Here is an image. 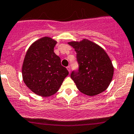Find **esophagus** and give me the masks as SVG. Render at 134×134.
Returning <instances> with one entry per match:
<instances>
[{
	"mask_svg": "<svg viewBox=\"0 0 134 134\" xmlns=\"http://www.w3.org/2000/svg\"><path fill=\"white\" fill-rule=\"evenodd\" d=\"M67 69L68 70V71H69V72H71V67H69V66H68V67H67Z\"/></svg>",
	"mask_w": 134,
	"mask_h": 134,
	"instance_id": "1",
	"label": "esophagus"
}]
</instances>
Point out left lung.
I'll return each mask as SVG.
<instances>
[{
    "label": "left lung",
    "instance_id": "obj_1",
    "mask_svg": "<svg viewBox=\"0 0 134 134\" xmlns=\"http://www.w3.org/2000/svg\"><path fill=\"white\" fill-rule=\"evenodd\" d=\"M76 52L78 71L71 78L79 91L94 96L105 91L112 81L114 66L110 58L101 46L87 39L68 42Z\"/></svg>",
    "mask_w": 134,
    "mask_h": 134
}]
</instances>
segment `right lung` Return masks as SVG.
Here are the masks:
<instances>
[{
	"label": "right lung",
	"instance_id": "obj_1",
	"mask_svg": "<svg viewBox=\"0 0 134 134\" xmlns=\"http://www.w3.org/2000/svg\"><path fill=\"white\" fill-rule=\"evenodd\" d=\"M57 42L45 36L33 42L26 52L22 67V78L35 94L48 97L58 91L69 74L54 53Z\"/></svg>",
	"mask_w": 134,
	"mask_h": 134
}]
</instances>
